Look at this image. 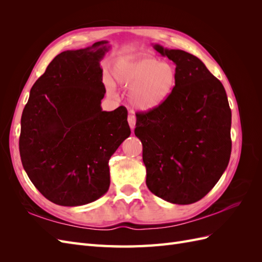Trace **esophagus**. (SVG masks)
Here are the masks:
<instances>
[{
  "instance_id": "1",
  "label": "esophagus",
  "mask_w": 262,
  "mask_h": 262,
  "mask_svg": "<svg viewBox=\"0 0 262 262\" xmlns=\"http://www.w3.org/2000/svg\"><path fill=\"white\" fill-rule=\"evenodd\" d=\"M136 122H137L136 116H134V115H129L128 116V123H129L131 129H134V126H136Z\"/></svg>"
}]
</instances>
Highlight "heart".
Segmentation results:
<instances>
[{
	"mask_svg": "<svg viewBox=\"0 0 262 262\" xmlns=\"http://www.w3.org/2000/svg\"><path fill=\"white\" fill-rule=\"evenodd\" d=\"M115 83L129 89V100L139 110H153L168 100L176 85V71L168 63L154 58L121 60L113 70ZM109 93L114 84L106 81Z\"/></svg>",
	"mask_w": 262,
	"mask_h": 262,
	"instance_id": "b5f03b06",
	"label": "heart"
}]
</instances>
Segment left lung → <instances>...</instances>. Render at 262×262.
Wrapping results in <instances>:
<instances>
[{
	"instance_id": "obj_1",
	"label": "left lung",
	"mask_w": 262,
	"mask_h": 262,
	"mask_svg": "<svg viewBox=\"0 0 262 262\" xmlns=\"http://www.w3.org/2000/svg\"><path fill=\"white\" fill-rule=\"evenodd\" d=\"M153 47L176 64V85L165 104L137 114L134 133L143 145L146 186L170 203H194L228 165L231 108L224 86L199 58Z\"/></svg>"
}]
</instances>
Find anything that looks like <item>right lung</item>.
<instances>
[{"mask_svg":"<svg viewBox=\"0 0 262 262\" xmlns=\"http://www.w3.org/2000/svg\"><path fill=\"white\" fill-rule=\"evenodd\" d=\"M101 40L58 54L33 85L20 120L19 154L30 181L49 201L77 207L109 189L110 157L130 136L123 106L102 112Z\"/></svg>","mask_w":262,"mask_h":262,"instance_id":"right-lung-1","label":"right lung"}]
</instances>
